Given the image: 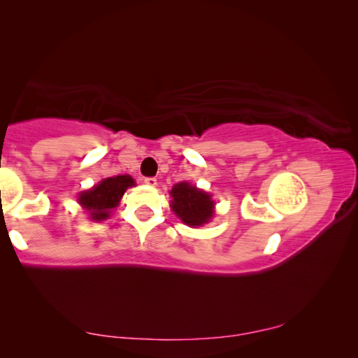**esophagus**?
Listing matches in <instances>:
<instances>
[{
	"label": "esophagus",
	"instance_id": "34e87169",
	"mask_svg": "<svg viewBox=\"0 0 358 358\" xmlns=\"http://www.w3.org/2000/svg\"><path fill=\"white\" fill-rule=\"evenodd\" d=\"M143 183L148 185V186H156L157 185V180L155 177H145Z\"/></svg>",
	"mask_w": 358,
	"mask_h": 358
}]
</instances>
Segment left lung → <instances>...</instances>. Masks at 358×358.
Here are the masks:
<instances>
[{
    "label": "left lung",
    "instance_id": "1",
    "mask_svg": "<svg viewBox=\"0 0 358 358\" xmlns=\"http://www.w3.org/2000/svg\"><path fill=\"white\" fill-rule=\"evenodd\" d=\"M172 210L187 226H202L213 216L215 202L207 192L197 189L189 183H178L171 191Z\"/></svg>",
    "mask_w": 358,
    "mask_h": 358
}]
</instances>
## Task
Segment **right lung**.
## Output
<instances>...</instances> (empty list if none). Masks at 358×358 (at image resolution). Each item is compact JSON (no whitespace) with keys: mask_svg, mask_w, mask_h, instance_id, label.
Segmentation results:
<instances>
[{"mask_svg":"<svg viewBox=\"0 0 358 358\" xmlns=\"http://www.w3.org/2000/svg\"><path fill=\"white\" fill-rule=\"evenodd\" d=\"M129 186H134V180L129 175H118V177L102 180L93 189L85 191L78 197V202L83 205L85 210L92 215L94 221L106 220L120 202L121 196Z\"/></svg>","mask_w":358,"mask_h":358,"instance_id":"1","label":"right lung"}]
</instances>
